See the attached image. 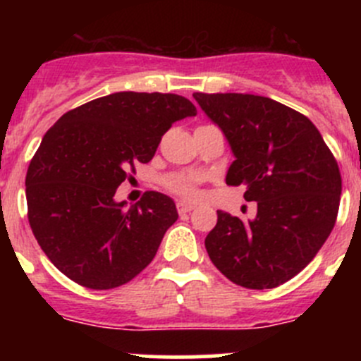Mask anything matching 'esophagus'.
Wrapping results in <instances>:
<instances>
[{"instance_id": "34e87169", "label": "esophagus", "mask_w": 361, "mask_h": 361, "mask_svg": "<svg viewBox=\"0 0 361 361\" xmlns=\"http://www.w3.org/2000/svg\"><path fill=\"white\" fill-rule=\"evenodd\" d=\"M192 209H194V204H190V202H187V201H180V202H178V211H180V214L190 213Z\"/></svg>"}]
</instances>
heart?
Listing matches in <instances>:
<instances>
[{"instance_id":"heart-1","label":"heart","mask_w":361,"mask_h":361,"mask_svg":"<svg viewBox=\"0 0 361 361\" xmlns=\"http://www.w3.org/2000/svg\"><path fill=\"white\" fill-rule=\"evenodd\" d=\"M197 176L194 174H173L166 180V187L181 197H197Z\"/></svg>"}]
</instances>
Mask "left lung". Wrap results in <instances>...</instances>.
I'll return each mask as SVG.
<instances>
[{"label":"left lung","mask_w":361,"mask_h":361,"mask_svg":"<svg viewBox=\"0 0 361 361\" xmlns=\"http://www.w3.org/2000/svg\"><path fill=\"white\" fill-rule=\"evenodd\" d=\"M194 99L220 127L234 162L227 185H245L257 216L218 211L207 234L211 262L232 283L276 288L316 257L336 225L342 180L314 123L274 99L253 94H202Z\"/></svg>","instance_id":"1"}]
</instances>
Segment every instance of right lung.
Masks as SVG:
<instances>
[{"instance_id":"obj_1","label":"right lung","mask_w":361,"mask_h":361,"mask_svg":"<svg viewBox=\"0 0 361 361\" xmlns=\"http://www.w3.org/2000/svg\"><path fill=\"white\" fill-rule=\"evenodd\" d=\"M185 97L115 92L64 113L43 136L25 174L27 218L54 265L78 285L110 290L140 274L178 220L160 192L116 202L134 164L150 162L174 122L195 116Z\"/></svg>"}]
</instances>
